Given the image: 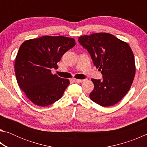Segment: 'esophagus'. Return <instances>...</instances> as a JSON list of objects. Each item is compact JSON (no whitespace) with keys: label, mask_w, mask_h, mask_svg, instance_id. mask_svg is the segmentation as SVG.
I'll list each match as a JSON object with an SVG mask.
<instances>
[{"label":"esophagus","mask_w":147,"mask_h":147,"mask_svg":"<svg viewBox=\"0 0 147 147\" xmlns=\"http://www.w3.org/2000/svg\"><path fill=\"white\" fill-rule=\"evenodd\" d=\"M73 80L74 82H77V83H80V82H83L84 81V80H79V79H73Z\"/></svg>","instance_id":"34e87169"}]
</instances>
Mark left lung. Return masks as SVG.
<instances>
[{"label":"left lung","mask_w":147,"mask_h":147,"mask_svg":"<svg viewBox=\"0 0 147 147\" xmlns=\"http://www.w3.org/2000/svg\"><path fill=\"white\" fill-rule=\"evenodd\" d=\"M93 64L103 76L92 78L94 89L89 97L103 107L115 105L130 90L136 74L133 52L125 41L108 33H94L78 38Z\"/></svg>","instance_id":"8db88e82"}]
</instances>
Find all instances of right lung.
I'll return each mask as SVG.
<instances>
[{
	"mask_svg": "<svg viewBox=\"0 0 147 147\" xmlns=\"http://www.w3.org/2000/svg\"><path fill=\"white\" fill-rule=\"evenodd\" d=\"M73 38L45 36L24 41L15 61V73L26 97L39 106H47L61 98L70 84L51 73L69 49L75 46Z\"/></svg>",
	"mask_w": 147,
	"mask_h": 147,
	"instance_id": "add662e5",
	"label": "right lung"
}]
</instances>
